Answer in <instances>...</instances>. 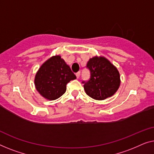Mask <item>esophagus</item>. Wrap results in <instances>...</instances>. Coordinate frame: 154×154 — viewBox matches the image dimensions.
<instances>
[{
    "label": "esophagus",
    "instance_id": "34e87169",
    "mask_svg": "<svg viewBox=\"0 0 154 154\" xmlns=\"http://www.w3.org/2000/svg\"><path fill=\"white\" fill-rule=\"evenodd\" d=\"M79 76H80V72H77V73H76V77H77V79L79 77Z\"/></svg>",
    "mask_w": 154,
    "mask_h": 154
}]
</instances>
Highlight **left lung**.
I'll return each instance as SVG.
<instances>
[{
  "mask_svg": "<svg viewBox=\"0 0 154 154\" xmlns=\"http://www.w3.org/2000/svg\"><path fill=\"white\" fill-rule=\"evenodd\" d=\"M86 67L91 77L84 83L86 94L97 100L113 96L120 86V74L117 68L104 56H94L88 60Z\"/></svg>",
  "mask_w": 154,
  "mask_h": 154,
  "instance_id": "1",
  "label": "left lung"
}]
</instances>
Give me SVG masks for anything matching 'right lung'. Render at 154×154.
<instances>
[{
	"label": "right lung",
	"instance_id": "add662e5",
	"mask_svg": "<svg viewBox=\"0 0 154 154\" xmlns=\"http://www.w3.org/2000/svg\"><path fill=\"white\" fill-rule=\"evenodd\" d=\"M76 79L70 66L60 55L47 59L36 72L35 86L45 99L54 100L66 91V84Z\"/></svg>",
	"mask_w": 154,
	"mask_h": 154
}]
</instances>
